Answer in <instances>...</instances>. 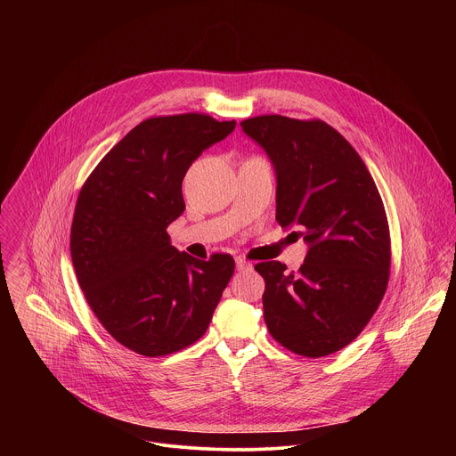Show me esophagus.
<instances>
[{"label":"esophagus","mask_w":456,"mask_h":456,"mask_svg":"<svg viewBox=\"0 0 456 456\" xmlns=\"http://www.w3.org/2000/svg\"><path fill=\"white\" fill-rule=\"evenodd\" d=\"M236 271L238 273H250L252 271V264L245 262L243 257H236Z\"/></svg>","instance_id":"obj_1"}]
</instances>
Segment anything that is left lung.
Listing matches in <instances>:
<instances>
[{"mask_svg": "<svg viewBox=\"0 0 456 456\" xmlns=\"http://www.w3.org/2000/svg\"><path fill=\"white\" fill-rule=\"evenodd\" d=\"M240 126L274 167L276 220L308 245L297 273L280 262L254 267L265 280L267 329L297 355L339 352L362 332L387 287L392 252L377 185L327 122L262 115Z\"/></svg>", "mask_w": 456, "mask_h": 456, "instance_id": "obj_1", "label": "left lung"}]
</instances>
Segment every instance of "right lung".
<instances>
[{
    "instance_id": "1",
    "label": "right lung",
    "mask_w": 456,
    "mask_h": 456,
    "mask_svg": "<svg viewBox=\"0 0 456 456\" xmlns=\"http://www.w3.org/2000/svg\"><path fill=\"white\" fill-rule=\"evenodd\" d=\"M236 122L204 113L135 126L85 182L70 252L79 287L108 334L146 357L199 341L234 274L229 254L209 262L178 252L167 225L185 209L182 180Z\"/></svg>"
}]
</instances>
